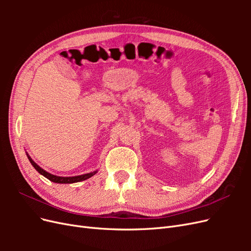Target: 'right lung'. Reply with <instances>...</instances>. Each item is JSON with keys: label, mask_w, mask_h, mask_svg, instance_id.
<instances>
[{"label": "right lung", "mask_w": 251, "mask_h": 251, "mask_svg": "<svg viewBox=\"0 0 251 251\" xmlns=\"http://www.w3.org/2000/svg\"><path fill=\"white\" fill-rule=\"evenodd\" d=\"M27 157L29 159L30 163H31L33 165V168L39 172L41 175H43L44 177H46L47 179H49L50 181L54 182V183H75V182H80V181H83V180H87L89 178H91L92 176H94V175L97 173V171H94L92 173H88V174H83V175H80V176H74V177H59V176H55V175H52L48 172H46L45 170H43L41 166L37 165L32 159L31 157H30L28 154H27Z\"/></svg>", "instance_id": "1"}]
</instances>
